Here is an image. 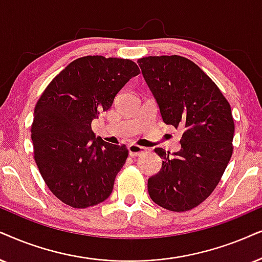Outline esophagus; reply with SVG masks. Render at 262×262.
Listing matches in <instances>:
<instances>
[{
	"instance_id": "obj_1",
	"label": "esophagus",
	"mask_w": 262,
	"mask_h": 262,
	"mask_svg": "<svg viewBox=\"0 0 262 262\" xmlns=\"http://www.w3.org/2000/svg\"><path fill=\"white\" fill-rule=\"evenodd\" d=\"M145 151H146V148L139 146V145H135V144L128 145V152L130 157H138V156L144 154Z\"/></svg>"
}]
</instances>
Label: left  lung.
Returning a JSON list of instances; mask_svg holds the SVG:
<instances>
[{
  "label": "left lung",
  "instance_id": "8db88e82",
  "mask_svg": "<svg viewBox=\"0 0 262 262\" xmlns=\"http://www.w3.org/2000/svg\"><path fill=\"white\" fill-rule=\"evenodd\" d=\"M138 64L162 120L184 129L178 152L155 148L163 161L148 179V194L164 209L190 210L210 196L232 156L231 106L209 76L186 58L146 57Z\"/></svg>",
  "mask_w": 262,
  "mask_h": 262
}]
</instances>
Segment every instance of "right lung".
Wrapping results in <instances>:
<instances>
[{"mask_svg": "<svg viewBox=\"0 0 262 262\" xmlns=\"http://www.w3.org/2000/svg\"><path fill=\"white\" fill-rule=\"evenodd\" d=\"M139 74L128 59L88 55L70 62L42 93L31 127L35 161L62 203L88 208L111 194L128 150L97 138L91 125Z\"/></svg>", "mask_w": 262, "mask_h": 262, "instance_id": "add662e5", "label": "right lung"}]
</instances>
